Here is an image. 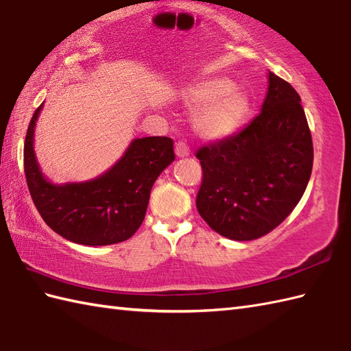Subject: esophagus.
<instances>
[{
  "label": "esophagus",
  "mask_w": 351,
  "mask_h": 351,
  "mask_svg": "<svg viewBox=\"0 0 351 351\" xmlns=\"http://www.w3.org/2000/svg\"><path fill=\"white\" fill-rule=\"evenodd\" d=\"M175 152H176V156L184 158V156L190 155V146L185 143V141H178L176 147H175Z\"/></svg>",
  "instance_id": "esophagus-1"
}]
</instances>
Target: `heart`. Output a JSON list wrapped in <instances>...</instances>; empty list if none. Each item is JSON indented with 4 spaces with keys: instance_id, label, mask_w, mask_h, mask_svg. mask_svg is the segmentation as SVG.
Listing matches in <instances>:
<instances>
[{
    "instance_id": "1",
    "label": "heart",
    "mask_w": 351,
    "mask_h": 351,
    "mask_svg": "<svg viewBox=\"0 0 351 351\" xmlns=\"http://www.w3.org/2000/svg\"><path fill=\"white\" fill-rule=\"evenodd\" d=\"M191 107H204L196 117V128L206 138L232 134L250 111V99L229 80L215 78L193 86L187 92Z\"/></svg>"
}]
</instances>
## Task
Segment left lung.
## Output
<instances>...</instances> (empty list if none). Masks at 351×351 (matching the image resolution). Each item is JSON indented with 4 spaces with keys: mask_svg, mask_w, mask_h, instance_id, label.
I'll return each instance as SVG.
<instances>
[{
    "mask_svg": "<svg viewBox=\"0 0 351 351\" xmlns=\"http://www.w3.org/2000/svg\"><path fill=\"white\" fill-rule=\"evenodd\" d=\"M196 158V206L208 226L237 241L271 232L300 202L314 162L299 93L270 72L263 111L240 132L200 147Z\"/></svg>",
    "mask_w": 351,
    "mask_h": 351,
    "instance_id": "left-lung-1",
    "label": "left lung"
}]
</instances>
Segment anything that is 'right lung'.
<instances>
[{
  "label": "right lung",
  "instance_id": "1",
  "mask_svg": "<svg viewBox=\"0 0 351 351\" xmlns=\"http://www.w3.org/2000/svg\"><path fill=\"white\" fill-rule=\"evenodd\" d=\"M29 121L24 143V171L34 206L45 223L63 238L84 245L128 240L145 220L156 178L175 160L169 137L136 138L107 173L81 184L54 185L45 180L33 151L34 125Z\"/></svg>",
  "mask_w": 351,
  "mask_h": 351
}]
</instances>
